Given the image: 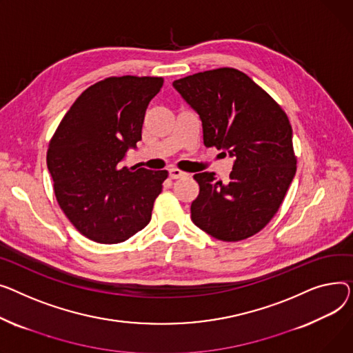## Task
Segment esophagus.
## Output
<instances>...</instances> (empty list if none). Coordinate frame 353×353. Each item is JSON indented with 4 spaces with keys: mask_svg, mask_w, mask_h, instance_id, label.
Listing matches in <instances>:
<instances>
[{
    "mask_svg": "<svg viewBox=\"0 0 353 353\" xmlns=\"http://www.w3.org/2000/svg\"><path fill=\"white\" fill-rule=\"evenodd\" d=\"M186 174L183 172V171H181V170H178V168H170V176L172 178V179H178V178H182V176H185Z\"/></svg>",
    "mask_w": 353,
    "mask_h": 353,
    "instance_id": "esophagus-1",
    "label": "esophagus"
}]
</instances>
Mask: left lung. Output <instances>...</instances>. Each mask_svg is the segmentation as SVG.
I'll use <instances>...</instances> for the list:
<instances>
[{
    "instance_id": "obj_1",
    "label": "left lung",
    "mask_w": 353,
    "mask_h": 353,
    "mask_svg": "<svg viewBox=\"0 0 353 353\" xmlns=\"http://www.w3.org/2000/svg\"><path fill=\"white\" fill-rule=\"evenodd\" d=\"M198 112L205 147L234 158L230 181L195 174L192 222L211 236L236 242L258 234L278 212L296 172L292 127L279 103L246 74L216 68L174 81Z\"/></svg>"
}]
</instances>
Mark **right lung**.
Instances as JSON below:
<instances>
[{"instance_id":"obj_1","label":"right lung","mask_w":353,"mask_h":353,"mask_svg":"<svg viewBox=\"0 0 353 353\" xmlns=\"http://www.w3.org/2000/svg\"><path fill=\"white\" fill-rule=\"evenodd\" d=\"M159 77H110L82 92L52 135L47 167L59 208L88 239L119 243L151 221L168 171L122 167L141 141Z\"/></svg>"}]
</instances>
